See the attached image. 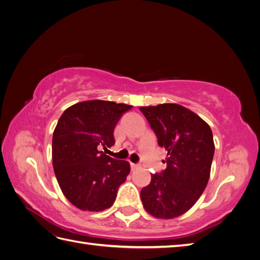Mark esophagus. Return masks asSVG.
I'll return each mask as SVG.
<instances>
[{
    "label": "esophagus",
    "mask_w": 260,
    "mask_h": 260,
    "mask_svg": "<svg viewBox=\"0 0 260 260\" xmlns=\"http://www.w3.org/2000/svg\"><path fill=\"white\" fill-rule=\"evenodd\" d=\"M140 167V165H138V164H133V162H131V169L132 170H136V169H138Z\"/></svg>",
    "instance_id": "1"
}]
</instances>
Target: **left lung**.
<instances>
[{
	"label": "left lung",
	"instance_id": "1",
	"mask_svg": "<svg viewBox=\"0 0 260 260\" xmlns=\"http://www.w3.org/2000/svg\"><path fill=\"white\" fill-rule=\"evenodd\" d=\"M140 111L167 151V168L152 175L141 200L149 215L174 219L194 206L208 183L215 153L212 132L199 115L179 104L141 106Z\"/></svg>",
	"mask_w": 260,
	"mask_h": 260
}]
</instances>
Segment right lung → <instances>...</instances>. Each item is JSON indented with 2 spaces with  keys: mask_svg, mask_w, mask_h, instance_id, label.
Here are the masks:
<instances>
[{
  "mask_svg": "<svg viewBox=\"0 0 260 260\" xmlns=\"http://www.w3.org/2000/svg\"><path fill=\"white\" fill-rule=\"evenodd\" d=\"M132 105L92 100L68 107L55 127L52 159L60 190L74 206L84 211L111 207L130 164L106 155L115 143L118 120Z\"/></svg>",
  "mask_w": 260,
  "mask_h": 260,
  "instance_id": "right-lung-1",
  "label": "right lung"
}]
</instances>
